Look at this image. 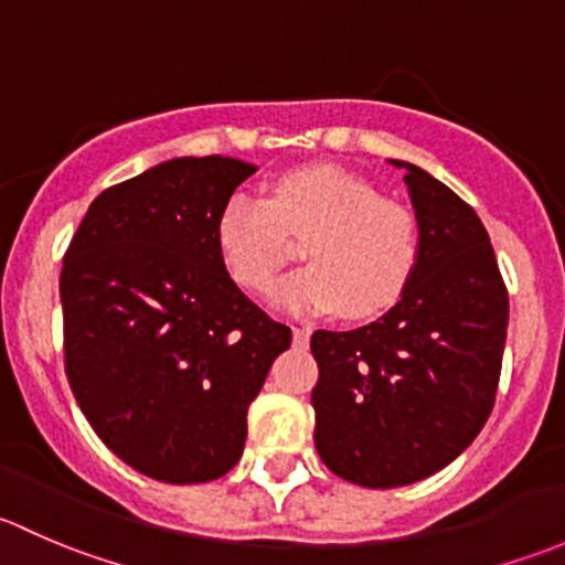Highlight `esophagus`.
Returning <instances> with one entry per match:
<instances>
[{
	"label": "esophagus",
	"instance_id": "obj_1",
	"mask_svg": "<svg viewBox=\"0 0 565 565\" xmlns=\"http://www.w3.org/2000/svg\"><path fill=\"white\" fill-rule=\"evenodd\" d=\"M309 339H311V328H292L295 347H309Z\"/></svg>",
	"mask_w": 565,
	"mask_h": 565
}]
</instances>
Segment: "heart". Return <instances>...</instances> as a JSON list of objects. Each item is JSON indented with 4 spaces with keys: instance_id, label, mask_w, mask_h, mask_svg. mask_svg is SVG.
Returning <instances> with one entry per match:
<instances>
[{
    "instance_id": "b5f03b06",
    "label": "heart",
    "mask_w": 565,
    "mask_h": 565,
    "mask_svg": "<svg viewBox=\"0 0 565 565\" xmlns=\"http://www.w3.org/2000/svg\"><path fill=\"white\" fill-rule=\"evenodd\" d=\"M289 237H306L300 256L309 262L270 289V303L289 315H383L418 262L413 213L339 167L287 172L267 199L235 193L215 221L221 262L248 292L270 287L289 256Z\"/></svg>"
}]
</instances>
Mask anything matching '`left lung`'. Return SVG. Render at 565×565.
Returning <instances> with one entry per match:
<instances>
[{
  "instance_id": "obj_1",
  "label": "left lung",
  "mask_w": 565,
  "mask_h": 565,
  "mask_svg": "<svg viewBox=\"0 0 565 565\" xmlns=\"http://www.w3.org/2000/svg\"><path fill=\"white\" fill-rule=\"evenodd\" d=\"M418 262L396 306L363 328L317 330L315 446L358 487L435 476L487 424L503 363L509 292L470 204L407 161Z\"/></svg>"
}]
</instances>
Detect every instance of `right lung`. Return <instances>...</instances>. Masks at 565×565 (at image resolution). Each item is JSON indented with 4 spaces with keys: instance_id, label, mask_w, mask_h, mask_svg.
I'll return each mask as SVG.
<instances>
[{
    "instance_id": "1",
    "label": "right lung",
    "mask_w": 565,
    "mask_h": 565,
    "mask_svg": "<svg viewBox=\"0 0 565 565\" xmlns=\"http://www.w3.org/2000/svg\"><path fill=\"white\" fill-rule=\"evenodd\" d=\"M254 163L172 158L106 188L60 276L65 369L95 435L163 483L237 465L248 404L292 330L237 289L215 221Z\"/></svg>"
}]
</instances>
